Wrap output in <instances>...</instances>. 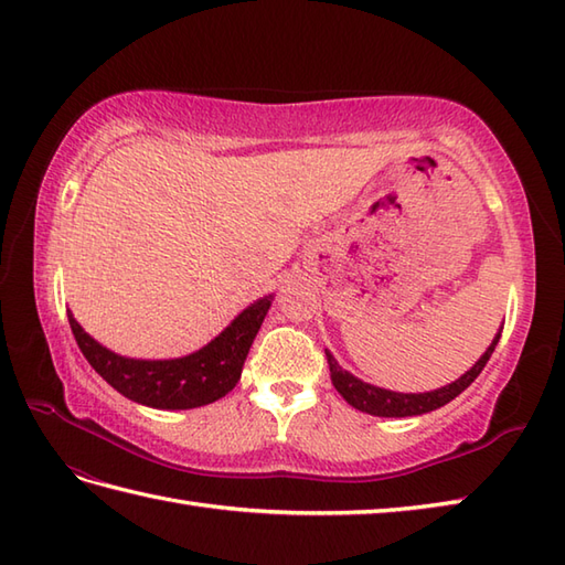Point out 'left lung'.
Listing matches in <instances>:
<instances>
[{"mask_svg": "<svg viewBox=\"0 0 565 565\" xmlns=\"http://www.w3.org/2000/svg\"><path fill=\"white\" fill-rule=\"evenodd\" d=\"M500 341V331L495 333L493 343L486 348V353L479 358V362L463 372L461 377L452 384L435 388V392H425V394H401V392H388V388H380L374 384L362 382L353 374L345 372L341 365H338L335 358L326 350V360H329V370H331V382L335 386V392L341 394L350 406L370 413V416H382V418H406V416H420V413H430L435 408H440L449 404L455 396H459L463 388H467L476 377H479L481 370L486 367V362L491 360L493 350Z\"/></svg>", "mask_w": 565, "mask_h": 565, "instance_id": "obj_1", "label": "left lung"}]
</instances>
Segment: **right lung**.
Returning a JSON list of instances; mask_svg holds the SVG:
<instances>
[{
  "instance_id": "right-lung-1",
  "label": "right lung",
  "mask_w": 565,
  "mask_h": 565,
  "mask_svg": "<svg viewBox=\"0 0 565 565\" xmlns=\"http://www.w3.org/2000/svg\"><path fill=\"white\" fill-rule=\"evenodd\" d=\"M273 295L246 307L215 341L177 360H132L96 343L67 311L72 333L89 365L130 401L142 406L185 411L230 394L242 377L248 348L266 319Z\"/></svg>"
}]
</instances>
